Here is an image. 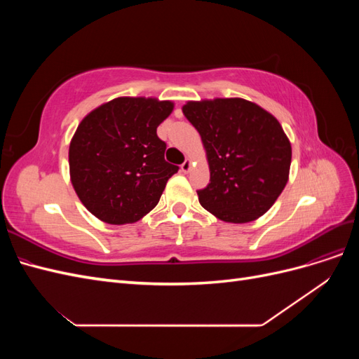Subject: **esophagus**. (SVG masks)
I'll use <instances>...</instances> for the list:
<instances>
[{"mask_svg":"<svg viewBox=\"0 0 359 359\" xmlns=\"http://www.w3.org/2000/svg\"><path fill=\"white\" fill-rule=\"evenodd\" d=\"M190 169H191V160H190V158H186V161H184L182 165H181V170H182L184 173H187V172H190Z\"/></svg>","mask_w":359,"mask_h":359,"instance_id":"obj_1","label":"esophagus"}]
</instances>
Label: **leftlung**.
I'll return each instance as SVG.
<instances>
[{
    "instance_id": "obj_1",
    "label": "left lung",
    "mask_w": 359,
    "mask_h": 359,
    "mask_svg": "<svg viewBox=\"0 0 359 359\" xmlns=\"http://www.w3.org/2000/svg\"><path fill=\"white\" fill-rule=\"evenodd\" d=\"M182 114L198 130L210 184L198 190L206 211L227 223L264 215L286 187L292 147L277 118L244 99L187 102Z\"/></svg>"
}]
</instances>
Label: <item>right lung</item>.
<instances>
[{"instance_id": "1", "label": "right lung", "mask_w": 359, "mask_h": 359, "mask_svg": "<svg viewBox=\"0 0 359 359\" xmlns=\"http://www.w3.org/2000/svg\"><path fill=\"white\" fill-rule=\"evenodd\" d=\"M173 103L118 97L95 107L76 128L69 148L73 189L97 219L135 223L158 203L178 166L165 160L157 127Z\"/></svg>"}]
</instances>
